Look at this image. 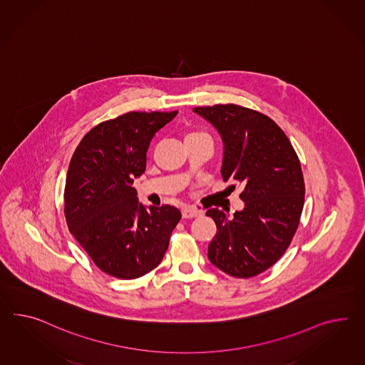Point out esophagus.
Listing matches in <instances>:
<instances>
[{"label":"esophagus","instance_id":"esophagus-1","mask_svg":"<svg viewBox=\"0 0 365 365\" xmlns=\"http://www.w3.org/2000/svg\"><path fill=\"white\" fill-rule=\"evenodd\" d=\"M197 215H201V212L197 210V209H193V207H185L182 210V217L184 218H193V217H197Z\"/></svg>","mask_w":365,"mask_h":365}]
</instances>
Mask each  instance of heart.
Wrapping results in <instances>:
<instances>
[{"label":"heart","mask_w":365,"mask_h":365,"mask_svg":"<svg viewBox=\"0 0 365 365\" xmlns=\"http://www.w3.org/2000/svg\"><path fill=\"white\" fill-rule=\"evenodd\" d=\"M195 133H200V132H195ZM189 135H193V133H189Z\"/></svg>","instance_id":"1"}]
</instances>
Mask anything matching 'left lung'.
Segmentation results:
<instances>
[{
	"label": "left lung",
	"instance_id": "left-lung-1",
	"mask_svg": "<svg viewBox=\"0 0 365 365\" xmlns=\"http://www.w3.org/2000/svg\"><path fill=\"white\" fill-rule=\"evenodd\" d=\"M224 144V181L245 185V207L232 217L209 209L217 233L209 261L235 278H252L271 267L287 250L299 225L304 180L290 140L269 116L235 104L196 107Z\"/></svg>",
	"mask_w": 365,
	"mask_h": 365
}]
</instances>
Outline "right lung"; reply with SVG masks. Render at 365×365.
Here are the masks:
<instances>
[{"label": "right lung", "mask_w": 365, "mask_h": 365, "mask_svg": "<svg viewBox=\"0 0 365 365\" xmlns=\"http://www.w3.org/2000/svg\"><path fill=\"white\" fill-rule=\"evenodd\" d=\"M172 113H128L84 136L70 161L66 222L101 270L135 279L153 270L167 252L181 213L170 205L139 204L133 178L147 165L150 140Z\"/></svg>", "instance_id": "right-lung-1"}]
</instances>
